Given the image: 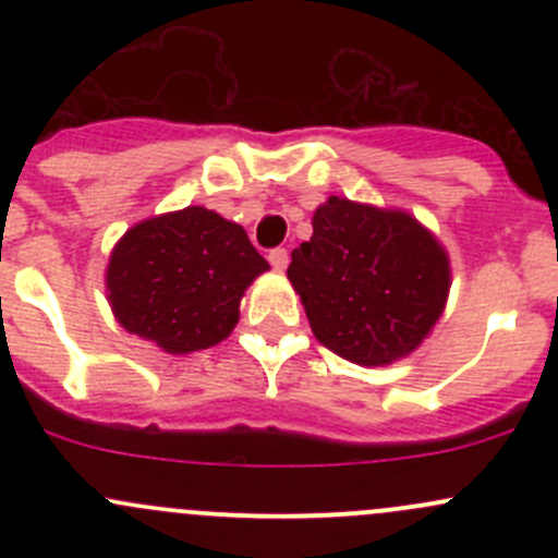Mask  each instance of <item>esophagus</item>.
I'll list each match as a JSON object with an SVG mask.
<instances>
[{
	"instance_id": "34e87169",
	"label": "esophagus",
	"mask_w": 558,
	"mask_h": 558,
	"mask_svg": "<svg viewBox=\"0 0 558 558\" xmlns=\"http://www.w3.org/2000/svg\"><path fill=\"white\" fill-rule=\"evenodd\" d=\"M267 258H269V264H272L275 269L289 267V251H286V247H272Z\"/></svg>"
}]
</instances>
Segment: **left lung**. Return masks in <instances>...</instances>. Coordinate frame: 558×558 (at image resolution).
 Listing matches in <instances>:
<instances>
[{
  "label": "left lung",
  "instance_id": "obj_1",
  "mask_svg": "<svg viewBox=\"0 0 558 558\" xmlns=\"http://www.w3.org/2000/svg\"><path fill=\"white\" fill-rule=\"evenodd\" d=\"M289 280L329 351L378 367L429 335L451 269L440 243L408 213L329 196L313 216V238L291 253Z\"/></svg>",
  "mask_w": 558,
  "mask_h": 558
}]
</instances>
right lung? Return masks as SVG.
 Masks as SVG:
<instances>
[{
    "mask_svg": "<svg viewBox=\"0 0 558 558\" xmlns=\"http://www.w3.org/2000/svg\"><path fill=\"white\" fill-rule=\"evenodd\" d=\"M269 269L240 223L205 207L137 223L112 247L107 291L118 324L167 353L221 342L243 291Z\"/></svg>",
    "mask_w": 558,
    "mask_h": 558,
    "instance_id": "1",
    "label": "right lung"
}]
</instances>
